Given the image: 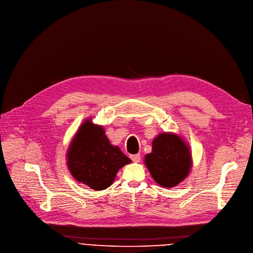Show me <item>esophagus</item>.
<instances>
[{"label": "esophagus", "mask_w": 253, "mask_h": 253, "mask_svg": "<svg viewBox=\"0 0 253 253\" xmlns=\"http://www.w3.org/2000/svg\"><path fill=\"white\" fill-rule=\"evenodd\" d=\"M131 159L133 163H139L141 159V156H140V154H134V155H131Z\"/></svg>", "instance_id": "obj_1"}]
</instances>
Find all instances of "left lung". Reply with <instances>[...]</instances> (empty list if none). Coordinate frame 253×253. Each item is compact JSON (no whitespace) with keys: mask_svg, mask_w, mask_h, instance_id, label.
Here are the masks:
<instances>
[{"mask_svg":"<svg viewBox=\"0 0 253 253\" xmlns=\"http://www.w3.org/2000/svg\"><path fill=\"white\" fill-rule=\"evenodd\" d=\"M145 165L159 186L172 188L185 179L192 168L189 146L172 133H162L152 141V151L146 154Z\"/></svg>","mask_w":253,"mask_h":253,"instance_id":"8db88e82","label":"left lung"}]
</instances>
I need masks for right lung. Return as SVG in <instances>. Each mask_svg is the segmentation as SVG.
Wrapping results in <instances>:
<instances>
[{
	"label": "right lung",
	"mask_w": 253,
	"mask_h": 253,
	"mask_svg": "<svg viewBox=\"0 0 253 253\" xmlns=\"http://www.w3.org/2000/svg\"><path fill=\"white\" fill-rule=\"evenodd\" d=\"M67 166L76 180L101 191L110 187L118 170L131 163L118 146H113L102 126L86 120L68 147Z\"/></svg>",
	"instance_id": "obj_1"
}]
</instances>
